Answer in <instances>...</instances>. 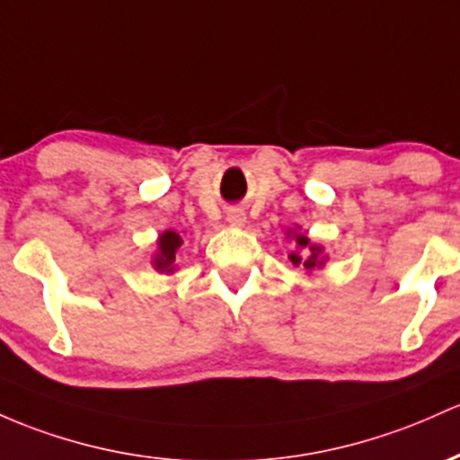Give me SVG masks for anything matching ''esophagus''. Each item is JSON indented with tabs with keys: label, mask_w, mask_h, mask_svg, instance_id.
Masks as SVG:
<instances>
[{
	"label": "esophagus",
	"mask_w": 460,
	"mask_h": 460,
	"mask_svg": "<svg viewBox=\"0 0 460 460\" xmlns=\"http://www.w3.org/2000/svg\"><path fill=\"white\" fill-rule=\"evenodd\" d=\"M226 222L231 226H244L246 225V214L242 209H229L226 211Z\"/></svg>",
	"instance_id": "obj_1"
}]
</instances>
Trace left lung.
Listing matches in <instances>:
<instances>
[{"label": "left lung", "mask_w": 460, "mask_h": 460, "mask_svg": "<svg viewBox=\"0 0 460 460\" xmlns=\"http://www.w3.org/2000/svg\"><path fill=\"white\" fill-rule=\"evenodd\" d=\"M295 240H296V246H299V249H304V255L296 253V251H292V253L288 255V260H290L295 266H301V269L307 272H312L314 269H323V264H325V257H323V246L312 244L310 238L304 234H295Z\"/></svg>", "instance_id": "1"}]
</instances>
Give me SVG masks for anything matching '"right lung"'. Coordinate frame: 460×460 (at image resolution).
Instances as JSON below:
<instances>
[{"instance_id":"right-lung-1","label":"right lung","mask_w":460,"mask_h":460,"mask_svg":"<svg viewBox=\"0 0 460 460\" xmlns=\"http://www.w3.org/2000/svg\"><path fill=\"white\" fill-rule=\"evenodd\" d=\"M156 244H159V251H156L153 260L155 269L170 275V272L176 270V251L183 244V238H181L176 231H164V234L159 235V242H156Z\"/></svg>"}]
</instances>
